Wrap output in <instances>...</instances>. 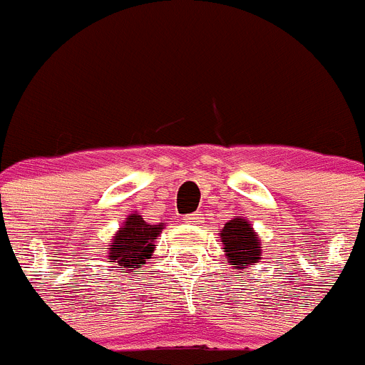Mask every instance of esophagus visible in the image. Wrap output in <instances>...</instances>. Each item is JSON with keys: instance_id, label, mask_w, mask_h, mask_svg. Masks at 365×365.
Listing matches in <instances>:
<instances>
[{"instance_id": "1", "label": "esophagus", "mask_w": 365, "mask_h": 365, "mask_svg": "<svg viewBox=\"0 0 365 365\" xmlns=\"http://www.w3.org/2000/svg\"><path fill=\"white\" fill-rule=\"evenodd\" d=\"M201 219H202L201 212H193V214L186 215L185 221L190 222V225H199V222H201Z\"/></svg>"}]
</instances>
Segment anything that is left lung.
Wrapping results in <instances>:
<instances>
[{
  "label": "left lung",
  "instance_id": "left-lung-1",
  "mask_svg": "<svg viewBox=\"0 0 365 365\" xmlns=\"http://www.w3.org/2000/svg\"><path fill=\"white\" fill-rule=\"evenodd\" d=\"M227 261L234 269H247L261 259V241L250 227V221L235 215L219 232Z\"/></svg>",
  "mask_w": 365,
  "mask_h": 365
}]
</instances>
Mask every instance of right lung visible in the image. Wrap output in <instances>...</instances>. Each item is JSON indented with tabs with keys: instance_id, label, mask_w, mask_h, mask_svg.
I'll return each mask as SVG.
<instances>
[{
	"instance_id": "1",
	"label": "right lung",
	"mask_w": 365,
	"mask_h": 365,
	"mask_svg": "<svg viewBox=\"0 0 365 365\" xmlns=\"http://www.w3.org/2000/svg\"><path fill=\"white\" fill-rule=\"evenodd\" d=\"M164 225H148L143 215L131 214L125 217L120 230L115 234L109 243L108 259L111 269H117L122 274H135L146 265L153 254V240L159 237Z\"/></svg>"
}]
</instances>
